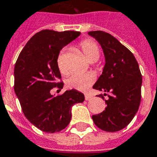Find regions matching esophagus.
Masks as SVG:
<instances>
[{
    "label": "esophagus",
    "mask_w": 157,
    "mask_h": 157,
    "mask_svg": "<svg viewBox=\"0 0 157 157\" xmlns=\"http://www.w3.org/2000/svg\"><path fill=\"white\" fill-rule=\"evenodd\" d=\"M92 99V96L89 95V94H85V100L90 101Z\"/></svg>",
    "instance_id": "obj_1"
}]
</instances>
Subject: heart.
<instances>
[{
  "instance_id": "b5f03b06",
  "label": "heart",
  "mask_w": 157,
  "mask_h": 157,
  "mask_svg": "<svg viewBox=\"0 0 157 157\" xmlns=\"http://www.w3.org/2000/svg\"><path fill=\"white\" fill-rule=\"evenodd\" d=\"M79 49L82 55L87 59V61L95 62L100 57V49L98 44L90 39L83 40L80 42ZM57 65L59 70L63 75L67 74L65 67V61L64 55L60 53L57 58ZM95 77L91 73L84 75H73L66 80V86L71 89H76L78 91H85L94 82Z\"/></svg>"
}]
</instances>
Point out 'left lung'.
<instances>
[{
	"mask_svg": "<svg viewBox=\"0 0 157 157\" xmlns=\"http://www.w3.org/2000/svg\"><path fill=\"white\" fill-rule=\"evenodd\" d=\"M88 34L98 41L104 52L105 64L93 88L105 93L98 95L106 107L103 112L92 115L98 128L116 132L125 128L136 115L141 101L142 75L135 57L115 37L103 31H91Z\"/></svg>",
	"mask_w": 157,
	"mask_h": 157,
	"instance_id": "1",
	"label": "left lung"
}]
</instances>
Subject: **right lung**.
Listing matches in <instances>:
<instances>
[{
	"label": "right lung",
	"mask_w": 157,
	"mask_h": 157,
	"mask_svg": "<svg viewBox=\"0 0 157 157\" xmlns=\"http://www.w3.org/2000/svg\"><path fill=\"white\" fill-rule=\"evenodd\" d=\"M80 35L76 31L56 32L45 29L33 36L20 52L14 65V92L25 117L40 130L59 132L71 120V107L82 102L77 90L53 97L51 90L61 89L63 82L57 58L63 47Z\"/></svg>",
	"instance_id": "add662e5"
}]
</instances>
